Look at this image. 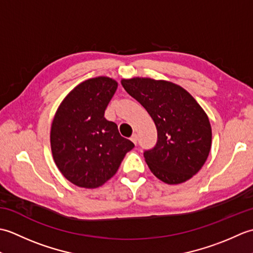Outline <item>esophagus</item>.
<instances>
[{
	"label": "esophagus",
	"instance_id": "esophagus-1",
	"mask_svg": "<svg viewBox=\"0 0 253 253\" xmlns=\"http://www.w3.org/2000/svg\"><path fill=\"white\" fill-rule=\"evenodd\" d=\"M130 140L135 143V144H137V141H138V136H137V133H132V136L130 137Z\"/></svg>",
	"mask_w": 253,
	"mask_h": 253
}]
</instances>
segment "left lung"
I'll return each instance as SVG.
<instances>
[{"instance_id": "8db88e82", "label": "left lung", "mask_w": 253, "mask_h": 253, "mask_svg": "<svg viewBox=\"0 0 253 253\" xmlns=\"http://www.w3.org/2000/svg\"><path fill=\"white\" fill-rule=\"evenodd\" d=\"M122 84L157 126V143L143 152L152 173L169 185L190 179L206 163L211 149V125L202 107L173 83L132 78L122 80Z\"/></svg>"}]
</instances>
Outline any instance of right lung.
<instances>
[{
  "label": "right lung",
  "mask_w": 253,
  "mask_h": 253,
  "mask_svg": "<svg viewBox=\"0 0 253 253\" xmlns=\"http://www.w3.org/2000/svg\"><path fill=\"white\" fill-rule=\"evenodd\" d=\"M116 89L111 78L85 80L64 99L53 120V159L64 177L78 187L103 185L135 147L104 117Z\"/></svg>",
  "instance_id": "right-lung-1"
}]
</instances>
